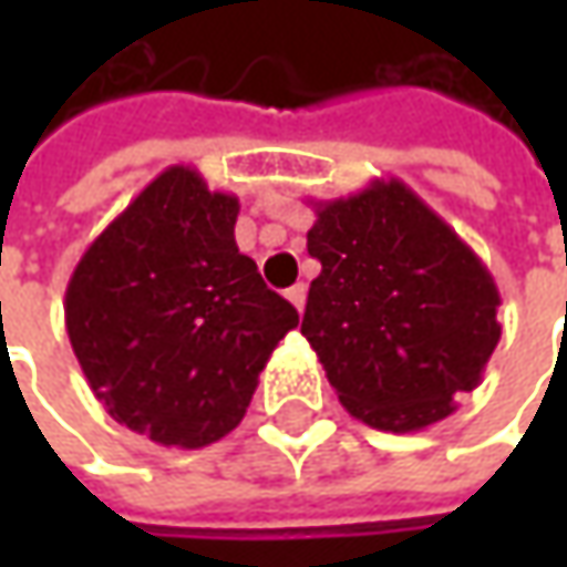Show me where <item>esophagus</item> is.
<instances>
[{
	"label": "esophagus",
	"instance_id": "esophagus-1",
	"mask_svg": "<svg viewBox=\"0 0 567 567\" xmlns=\"http://www.w3.org/2000/svg\"><path fill=\"white\" fill-rule=\"evenodd\" d=\"M287 299L296 306V312H302L306 309V284H296L287 290Z\"/></svg>",
	"mask_w": 567,
	"mask_h": 567
}]
</instances>
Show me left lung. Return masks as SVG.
<instances>
[{
	"label": "left lung",
	"instance_id": "8db88e82",
	"mask_svg": "<svg viewBox=\"0 0 567 567\" xmlns=\"http://www.w3.org/2000/svg\"><path fill=\"white\" fill-rule=\"evenodd\" d=\"M302 334L340 403L381 432H420L483 381L502 296L480 255L401 179L318 202Z\"/></svg>",
	"mask_w": 567,
	"mask_h": 567
}]
</instances>
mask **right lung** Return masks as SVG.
<instances>
[{"mask_svg":"<svg viewBox=\"0 0 567 567\" xmlns=\"http://www.w3.org/2000/svg\"><path fill=\"white\" fill-rule=\"evenodd\" d=\"M239 198L166 166L81 255L65 331L103 410L164 447L243 423L274 347L299 324L236 246Z\"/></svg>","mask_w":567,"mask_h":567,"instance_id":"1","label":"right lung"}]
</instances>
